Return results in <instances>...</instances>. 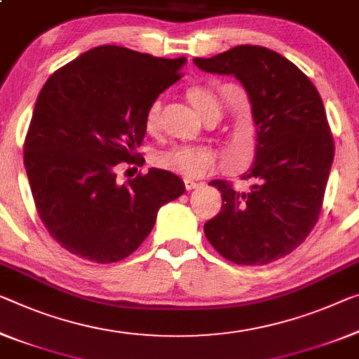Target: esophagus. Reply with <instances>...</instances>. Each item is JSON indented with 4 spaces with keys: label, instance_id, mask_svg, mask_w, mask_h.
I'll list each match as a JSON object with an SVG mask.
<instances>
[{
    "label": "esophagus",
    "instance_id": "obj_1",
    "mask_svg": "<svg viewBox=\"0 0 359 359\" xmlns=\"http://www.w3.org/2000/svg\"><path fill=\"white\" fill-rule=\"evenodd\" d=\"M184 187H186V191H192V189H196L197 187V183L196 181H192V180H184Z\"/></svg>",
    "mask_w": 359,
    "mask_h": 359
}]
</instances>
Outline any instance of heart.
<instances>
[{"mask_svg":"<svg viewBox=\"0 0 359 359\" xmlns=\"http://www.w3.org/2000/svg\"><path fill=\"white\" fill-rule=\"evenodd\" d=\"M186 97L196 107L203 120L208 117L219 118L222 115V101L208 86L192 85L186 90ZM162 101L154 99L144 112V128L154 133L161 123ZM217 162V152L210 146H192V144H173L163 151L157 152L156 163L163 170L183 175L186 178H194L205 173Z\"/></svg>","mask_w":359,"mask_h":359,"instance_id":"obj_1","label":"heart"}]
</instances>
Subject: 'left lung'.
Here are the masks:
<instances>
[{
    "label": "left lung",
    "instance_id": "1",
    "mask_svg": "<svg viewBox=\"0 0 359 359\" xmlns=\"http://www.w3.org/2000/svg\"><path fill=\"white\" fill-rule=\"evenodd\" d=\"M194 64L234 75L244 85L257 125L255 161L242 180L252 189L213 180L222 210L203 233L236 264H268L295 250L318 223L334 161V137L316 86L289 59L263 46L241 45Z\"/></svg>",
    "mask_w": 359,
    "mask_h": 359
}]
</instances>
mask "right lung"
<instances>
[{
	"instance_id": "obj_1",
	"label": "right lung",
	"mask_w": 359,
	"mask_h": 359,
	"mask_svg": "<svg viewBox=\"0 0 359 359\" xmlns=\"http://www.w3.org/2000/svg\"><path fill=\"white\" fill-rule=\"evenodd\" d=\"M186 57L93 48L49 76L24 141V163L38 217L57 244L95 263L130 257L154 228L158 208L184 192L167 170L123 184L118 165L144 163V112L181 79Z\"/></svg>"
}]
</instances>
